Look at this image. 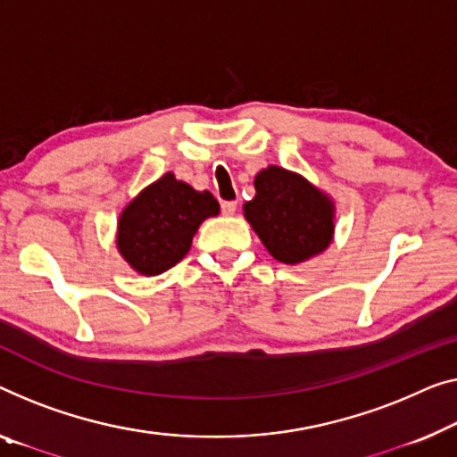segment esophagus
Here are the masks:
<instances>
[{
	"label": "esophagus",
	"mask_w": 457,
	"mask_h": 457,
	"mask_svg": "<svg viewBox=\"0 0 457 457\" xmlns=\"http://www.w3.org/2000/svg\"><path fill=\"white\" fill-rule=\"evenodd\" d=\"M236 209H237V205H236L234 201H223L221 203V213L223 215H234Z\"/></svg>",
	"instance_id": "esophagus-1"
}]
</instances>
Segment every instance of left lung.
<instances>
[{
    "instance_id": "1",
    "label": "left lung",
    "mask_w": 457,
    "mask_h": 457,
    "mask_svg": "<svg viewBox=\"0 0 457 457\" xmlns=\"http://www.w3.org/2000/svg\"><path fill=\"white\" fill-rule=\"evenodd\" d=\"M254 188L256 196L244 205V213L277 261L297 264L328 246L335 231L328 196L278 166L262 170Z\"/></svg>"
}]
</instances>
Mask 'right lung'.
Segmentation results:
<instances>
[{"mask_svg":"<svg viewBox=\"0 0 457 457\" xmlns=\"http://www.w3.org/2000/svg\"><path fill=\"white\" fill-rule=\"evenodd\" d=\"M217 213L220 203L209 190L196 193L163 174L122 211L117 246L141 275H160L185 258L201 221Z\"/></svg>","mask_w":457,"mask_h":457,"instance_id":"right-lung-1","label":"right lung"}]
</instances>
